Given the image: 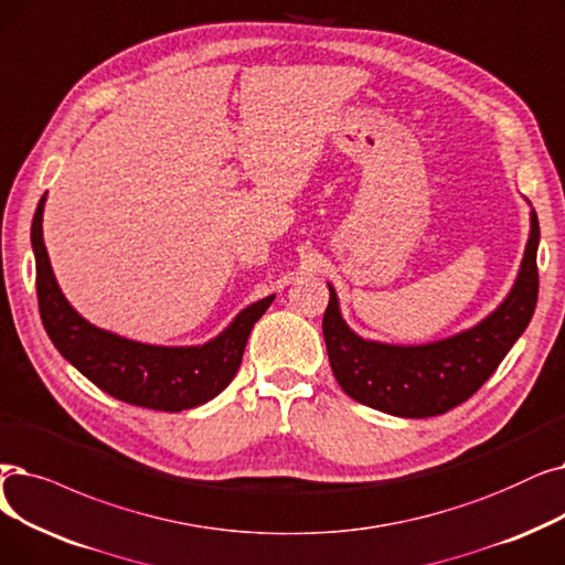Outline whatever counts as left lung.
<instances>
[{
    "mask_svg": "<svg viewBox=\"0 0 565 565\" xmlns=\"http://www.w3.org/2000/svg\"><path fill=\"white\" fill-rule=\"evenodd\" d=\"M529 218L524 256L508 296L476 326L444 339L427 343L364 339L343 321L337 290L328 281L323 337L341 390L355 402L397 418H431L469 399L497 372L535 311L541 226L533 207Z\"/></svg>",
    "mask_w": 565,
    "mask_h": 565,
    "instance_id": "1",
    "label": "left lung"
}]
</instances>
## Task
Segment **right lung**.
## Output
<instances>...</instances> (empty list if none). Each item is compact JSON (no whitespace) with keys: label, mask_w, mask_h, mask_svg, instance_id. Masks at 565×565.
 Here are the masks:
<instances>
[{"label":"right lung","mask_w":565,"mask_h":565,"mask_svg":"<svg viewBox=\"0 0 565 565\" xmlns=\"http://www.w3.org/2000/svg\"><path fill=\"white\" fill-rule=\"evenodd\" d=\"M45 195L34 212L32 249L41 321L62 358L110 397L142 408L178 413L224 392L239 370L252 328L275 296L244 307L216 337L193 347H159L96 328L71 307L55 279L43 242Z\"/></svg>","instance_id":"obj_1"}]
</instances>
